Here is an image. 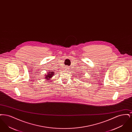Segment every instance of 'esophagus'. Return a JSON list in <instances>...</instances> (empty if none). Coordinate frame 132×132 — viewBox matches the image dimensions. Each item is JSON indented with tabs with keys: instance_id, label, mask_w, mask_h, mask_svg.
I'll use <instances>...</instances> for the list:
<instances>
[{
	"instance_id": "34e87169",
	"label": "esophagus",
	"mask_w": 132,
	"mask_h": 132,
	"mask_svg": "<svg viewBox=\"0 0 132 132\" xmlns=\"http://www.w3.org/2000/svg\"><path fill=\"white\" fill-rule=\"evenodd\" d=\"M67 69H68V68H67Z\"/></svg>"
}]
</instances>
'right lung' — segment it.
<instances>
[{
  "instance_id": "obj_1",
  "label": "right lung",
  "mask_w": 132,
  "mask_h": 132,
  "mask_svg": "<svg viewBox=\"0 0 132 132\" xmlns=\"http://www.w3.org/2000/svg\"><path fill=\"white\" fill-rule=\"evenodd\" d=\"M54 75V73L53 72H49L47 73V74H46V75H45V78L46 80H49L52 78V76Z\"/></svg>"
}]
</instances>
